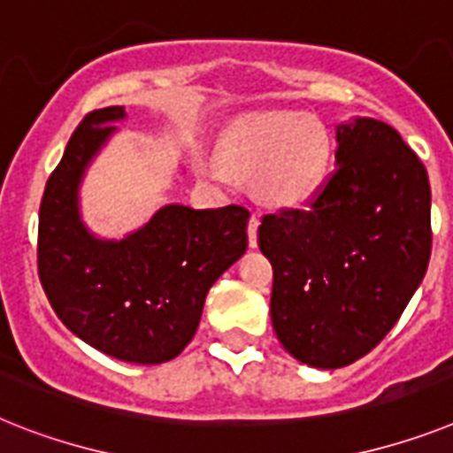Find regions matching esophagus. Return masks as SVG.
<instances>
[{
    "label": "esophagus",
    "mask_w": 453,
    "mask_h": 453,
    "mask_svg": "<svg viewBox=\"0 0 453 453\" xmlns=\"http://www.w3.org/2000/svg\"><path fill=\"white\" fill-rule=\"evenodd\" d=\"M259 218L257 215H252L248 222V241H250V248H257L259 242H257V231H259Z\"/></svg>",
    "instance_id": "34e87169"
}]
</instances>
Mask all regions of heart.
Segmentation results:
<instances>
[{
	"label": "heart",
	"instance_id": "heart-1",
	"mask_svg": "<svg viewBox=\"0 0 453 453\" xmlns=\"http://www.w3.org/2000/svg\"><path fill=\"white\" fill-rule=\"evenodd\" d=\"M224 157L242 173H257V189L275 205H303L321 192L334 168V138L319 119L301 111H254L224 136ZM208 173L226 178L219 157Z\"/></svg>",
	"mask_w": 453,
	"mask_h": 453
}]
</instances>
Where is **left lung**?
<instances>
[{
	"label": "left lung",
	"mask_w": 453,
	"mask_h": 453,
	"mask_svg": "<svg viewBox=\"0 0 453 453\" xmlns=\"http://www.w3.org/2000/svg\"><path fill=\"white\" fill-rule=\"evenodd\" d=\"M335 173L308 211L266 215L271 319L291 357L312 368L354 364L394 328L431 259V185L394 127H335Z\"/></svg>",
	"instance_id": "left-lung-1"
}]
</instances>
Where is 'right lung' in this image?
Segmentation results:
<instances>
[{
	"label": "right lung",
	"instance_id": "1",
	"mask_svg": "<svg viewBox=\"0 0 453 453\" xmlns=\"http://www.w3.org/2000/svg\"><path fill=\"white\" fill-rule=\"evenodd\" d=\"M125 106L92 111L48 178L39 211V278L71 334L127 364H166L189 345L205 294L248 250L242 205L168 203L122 238L89 229L85 175L125 122Z\"/></svg>",
	"mask_w": 453,
	"mask_h": 453
}]
</instances>
